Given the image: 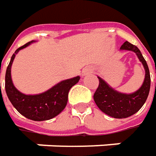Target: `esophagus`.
<instances>
[{
    "label": "esophagus",
    "instance_id": "34e87169",
    "mask_svg": "<svg viewBox=\"0 0 156 156\" xmlns=\"http://www.w3.org/2000/svg\"><path fill=\"white\" fill-rule=\"evenodd\" d=\"M86 75V73H85V72H83V74H82V75Z\"/></svg>",
    "mask_w": 156,
    "mask_h": 156
}]
</instances>
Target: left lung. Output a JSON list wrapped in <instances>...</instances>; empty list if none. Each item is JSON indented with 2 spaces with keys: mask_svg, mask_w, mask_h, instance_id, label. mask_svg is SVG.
Masks as SVG:
<instances>
[{
  "mask_svg": "<svg viewBox=\"0 0 156 156\" xmlns=\"http://www.w3.org/2000/svg\"><path fill=\"white\" fill-rule=\"evenodd\" d=\"M120 49L135 52L140 62L142 63L146 74L141 87L135 93L129 94L117 92L101 77H98L99 86L94 94V102L106 115L117 119L131 116L140 110L147 100L150 89L149 69L139 48L129 41H125Z\"/></svg>",
  "mask_w": 156,
  "mask_h": 156,
  "instance_id": "8db88e82",
  "label": "left lung"
}]
</instances>
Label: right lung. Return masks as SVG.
<instances>
[{
	"label": "right lung",
	"instance_id": "add662e5",
	"mask_svg": "<svg viewBox=\"0 0 156 156\" xmlns=\"http://www.w3.org/2000/svg\"><path fill=\"white\" fill-rule=\"evenodd\" d=\"M33 42L34 41H31L17 48L11 57L5 75V89L9 101L20 114L32 121L41 122L55 117L65 108L69 90L79 81L80 76L61 81L48 91L39 94L27 95L21 93L13 84L11 79V66L15 55Z\"/></svg>",
	"mask_w": 156,
	"mask_h": 156
}]
</instances>
